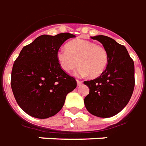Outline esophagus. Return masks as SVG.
Here are the masks:
<instances>
[{"mask_svg": "<svg viewBox=\"0 0 146 146\" xmlns=\"http://www.w3.org/2000/svg\"><path fill=\"white\" fill-rule=\"evenodd\" d=\"M76 82H77V85H78V86H80V85L82 83V82L80 81V80H76Z\"/></svg>", "mask_w": 146, "mask_h": 146, "instance_id": "obj_1", "label": "esophagus"}]
</instances>
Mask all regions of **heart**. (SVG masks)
<instances>
[{
  "instance_id": "b5f03b06",
  "label": "heart",
  "mask_w": 146,
  "mask_h": 146,
  "mask_svg": "<svg viewBox=\"0 0 146 146\" xmlns=\"http://www.w3.org/2000/svg\"><path fill=\"white\" fill-rule=\"evenodd\" d=\"M66 49H60L56 58L61 68L66 72H71L78 65L77 74L80 76L89 75L90 78H98L107 68L108 54L106 48L95 42L75 39L68 42Z\"/></svg>"
}]
</instances>
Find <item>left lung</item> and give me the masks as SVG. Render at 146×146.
<instances>
[{"instance_id":"8db88e82","label":"left lung","mask_w":146,"mask_h":146,"mask_svg":"<svg viewBox=\"0 0 146 146\" xmlns=\"http://www.w3.org/2000/svg\"><path fill=\"white\" fill-rule=\"evenodd\" d=\"M108 52V62L103 74L95 79L85 81L90 89L85 98L87 111L95 116L108 118L121 111L128 104L134 88V64L124 45L114 39L97 35L91 37Z\"/></svg>"}]
</instances>
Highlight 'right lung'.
Listing matches in <instances>:
<instances>
[{"mask_svg": "<svg viewBox=\"0 0 146 146\" xmlns=\"http://www.w3.org/2000/svg\"><path fill=\"white\" fill-rule=\"evenodd\" d=\"M75 37L69 33L43 35L21 50L12 67L11 86L27 114L38 119L53 116L76 88L75 79L62 70L56 58L62 44Z\"/></svg>", "mask_w": 146, "mask_h": 146, "instance_id": "right-lung-1", "label": "right lung"}]
</instances>
